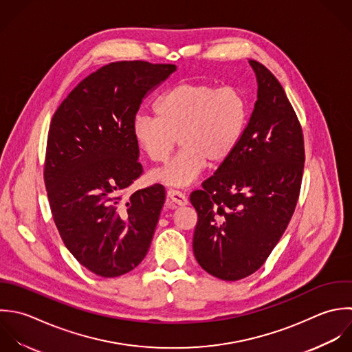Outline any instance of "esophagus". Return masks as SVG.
<instances>
[{"mask_svg": "<svg viewBox=\"0 0 352 352\" xmlns=\"http://www.w3.org/2000/svg\"><path fill=\"white\" fill-rule=\"evenodd\" d=\"M167 197L177 206H186L188 204V197L179 192V190H174V189H170L167 192Z\"/></svg>", "mask_w": 352, "mask_h": 352, "instance_id": "obj_1", "label": "esophagus"}]
</instances>
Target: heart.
I'll list each match as a JSON object with an SVG mask.
<instances>
[{
    "instance_id": "obj_1",
    "label": "heart",
    "mask_w": 352,
    "mask_h": 352,
    "mask_svg": "<svg viewBox=\"0 0 352 352\" xmlns=\"http://www.w3.org/2000/svg\"><path fill=\"white\" fill-rule=\"evenodd\" d=\"M157 115L140 112L133 119V135L153 163L170 156L175 138L179 152L151 178L185 188L203 168L221 164L236 151L248 119V102L241 90L212 83H178L156 104Z\"/></svg>"
}]
</instances>
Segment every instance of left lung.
Returning a JSON list of instances; mask_svg holds the SVG:
<instances>
[{
	"instance_id": "8db88e82",
	"label": "left lung",
	"mask_w": 352,
	"mask_h": 352,
	"mask_svg": "<svg viewBox=\"0 0 352 352\" xmlns=\"http://www.w3.org/2000/svg\"><path fill=\"white\" fill-rule=\"evenodd\" d=\"M250 64L258 100L240 144L190 193L196 261L225 281L245 278L266 262L294 215L305 168L302 126L281 83L263 64Z\"/></svg>"
}]
</instances>
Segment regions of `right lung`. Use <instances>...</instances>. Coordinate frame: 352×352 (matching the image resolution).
<instances>
[{"instance_id": "add662e5", "label": "right lung", "mask_w": 352, "mask_h": 352, "mask_svg": "<svg viewBox=\"0 0 352 352\" xmlns=\"http://www.w3.org/2000/svg\"><path fill=\"white\" fill-rule=\"evenodd\" d=\"M175 69L109 63L86 76L52 118L43 179L53 221L67 250L100 277L131 272L149 250L166 190L156 184L123 199L142 174L133 119Z\"/></svg>"}]
</instances>
